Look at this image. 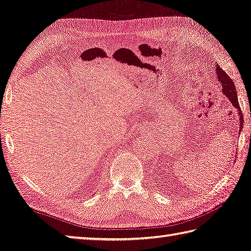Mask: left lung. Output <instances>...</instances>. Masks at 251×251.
<instances>
[{
	"mask_svg": "<svg viewBox=\"0 0 251 251\" xmlns=\"http://www.w3.org/2000/svg\"><path fill=\"white\" fill-rule=\"evenodd\" d=\"M216 72H217L216 75L219 82L221 83V85H223L224 94L230 99V101L233 103V106L236 107L238 109V111H240L238 114H240V131H241V129H243V125H244V118H243L242 110L240 108V103H238L234 82H233L229 75L223 71V68L218 65H216Z\"/></svg>",
	"mask_w": 251,
	"mask_h": 251,
	"instance_id": "left-lung-1",
	"label": "left lung"
}]
</instances>
